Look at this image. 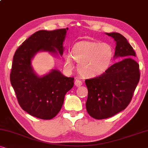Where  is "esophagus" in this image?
Instances as JSON below:
<instances>
[{
  "label": "esophagus",
  "instance_id": "34e87169",
  "mask_svg": "<svg viewBox=\"0 0 148 148\" xmlns=\"http://www.w3.org/2000/svg\"><path fill=\"white\" fill-rule=\"evenodd\" d=\"M74 84H75V85H76V86L77 87L80 86L82 84V81L80 80V79H76V80H75Z\"/></svg>",
  "mask_w": 148,
  "mask_h": 148
}]
</instances>
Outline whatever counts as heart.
Returning <instances> with one entry per match:
<instances>
[{
    "mask_svg": "<svg viewBox=\"0 0 148 148\" xmlns=\"http://www.w3.org/2000/svg\"><path fill=\"white\" fill-rule=\"evenodd\" d=\"M114 49L107 43L95 41H82L72 49V56L67 54L64 66L68 70L74 68L72 58L78 63L79 73L84 77H96L103 74L113 62Z\"/></svg>",
    "mask_w": 148,
    "mask_h": 148,
    "instance_id": "heart-1",
    "label": "heart"
}]
</instances>
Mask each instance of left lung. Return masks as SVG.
<instances>
[{"mask_svg": "<svg viewBox=\"0 0 148 148\" xmlns=\"http://www.w3.org/2000/svg\"><path fill=\"white\" fill-rule=\"evenodd\" d=\"M116 41L115 57L123 60L114 64L99 76L85 80L88 88L86 107L96 119L119 113L129 105L140 78L136 54L127 39L119 33H107Z\"/></svg>", "mask_w": 148, "mask_h": 148, "instance_id": "1", "label": "left lung"}]
</instances>
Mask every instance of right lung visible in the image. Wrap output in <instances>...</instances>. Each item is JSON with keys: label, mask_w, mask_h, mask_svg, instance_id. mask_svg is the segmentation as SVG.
Listing matches in <instances>:
<instances>
[{"label": "right lung", "mask_w": 148, "mask_h": 148, "mask_svg": "<svg viewBox=\"0 0 148 148\" xmlns=\"http://www.w3.org/2000/svg\"><path fill=\"white\" fill-rule=\"evenodd\" d=\"M68 28L40 30L27 39L16 49L12 60L10 80L23 110L41 119H51L63 105L64 97L74 86V78L53 70L43 77L36 76L31 60L37 51L63 54V42Z\"/></svg>", "instance_id": "1"}]
</instances>
